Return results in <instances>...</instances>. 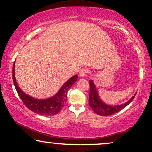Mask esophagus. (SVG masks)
Segmentation results:
<instances>
[{"label": "esophagus", "instance_id": "34e87169", "mask_svg": "<svg viewBox=\"0 0 152 152\" xmlns=\"http://www.w3.org/2000/svg\"><path fill=\"white\" fill-rule=\"evenodd\" d=\"M89 70L87 69V68H82L80 70V72H79V75L80 77H84V76H86V75L88 73Z\"/></svg>", "mask_w": 152, "mask_h": 152}]
</instances>
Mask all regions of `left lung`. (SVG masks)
I'll return each instance as SVG.
<instances>
[{
  "mask_svg": "<svg viewBox=\"0 0 152 152\" xmlns=\"http://www.w3.org/2000/svg\"><path fill=\"white\" fill-rule=\"evenodd\" d=\"M90 84V93H89V105L91 109L93 110V111L95 113L99 115L102 116H108L113 115V114L117 113V112L121 111L122 109L125 108L131 102H132L135 97L133 96L128 102L126 103L122 104L121 105L118 106H112L107 105L106 104L103 103L100 99L99 98L98 94H97L96 88L93 84L92 80L89 81Z\"/></svg>",
  "mask_w": 152,
  "mask_h": 152,
  "instance_id": "left-lung-1",
  "label": "left lung"
}]
</instances>
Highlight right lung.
Masks as SVG:
<instances>
[{"mask_svg": "<svg viewBox=\"0 0 152 152\" xmlns=\"http://www.w3.org/2000/svg\"><path fill=\"white\" fill-rule=\"evenodd\" d=\"M13 82L14 86L18 96L21 99L23 102L29 109L34 113L43 115H54L59 113L67 100V93L68 89L71 87L75 82L77 80V75L72 77L64 84L60 90L55 96L45 99H37L26 95L20 90L16 83L14 74V63L13 66Z\"/></svg>", "mask_w": 152, "mask_h": 152, "instance_id": "add662e5", "label": "right lung"}]
</instances>
